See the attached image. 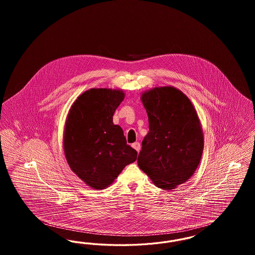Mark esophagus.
I'll use <instances>...</instances> for the list:
<instances>
[{
    "mask_svg": "<svg viewBox=\"0 0 255 255\" xmlns=\"http://www.w3.org/2000/svg\"><path fill=\"white\" fill-rule=\"evenodd\" d=\"M132 147H133L134 150H136V152H139V150H140V144H139V142H134L132 144Z\"/></svg>",
    "mask_w": 255,
    "mask_h": 255,
    "instance_id": "1",
    "label": "esophagus"
}]
</instances>
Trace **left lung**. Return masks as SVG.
<instances>
[{
	"mask_svg": "<svg viewBox=\"0 0 255 255\" xmlns=\"http://www.w3.org/2000/svg\"><path fill=\"white\" fill-rule=\"evenodd\" d=\"M149 132L142 140L138 167L159 188L171 190L187 182L204 150V133L197 111L182 91L155 87L141 94Z\"/></svg>",
	"mask_w": 255,
	"mask_h": 255,
	"instance_id": "left-lung-1",
	"label": "left lung"
}]
</instances>
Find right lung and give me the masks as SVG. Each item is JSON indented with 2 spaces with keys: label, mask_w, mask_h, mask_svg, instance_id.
I'll return each mask as SVG.
<instances>
[{
  "label": "right lung",
  "mask_w": 255,
  "mask_h": 255,
  "mask_svg": "<svg viewBox=\"0 0 255 255\" xmlns=\"http://www.w3.org/2000/svg\"><path fill=\"white\" fill-rule=\"evenodd\" d=\"M125 97L120 89L92 88L75 99L68 113L63 148L73 173L94 189L112 184L137 152L127 144L113 116Z\"/></svg>",
  "instance_id": "1"
}]
</instances>
